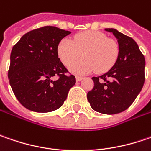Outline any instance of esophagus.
<instances>
[{"mask_svg":"<svg viewBox=\"0 0 151 151\" xmlns=\"http://www.w3.org/2000/svg\"><path fill=\"white\" fill-rule=\"evenodd\" d=\"M76 81H82L83 80V77H81V76H76Z\"/></svg>","mask_w":151,"mask_h":151,"instance_id":"obj_1","label":"esophagus"}]
</instances>
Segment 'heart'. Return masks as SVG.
Wrapping results in <instances>:
<instances>
[{"instance_id": "obj_1", "label": "heart", "mask_w": 151, "mask_h": 151, "mask_svg": "<svg viewBox=\"0 0 151 151\" xmlns=\"http://www.w3.org/2000/svg\"><path fill=\"white\" fill-rule=\"evenodd\" d=\"M119 52V44L115 40L97 31L76 34L72 41L63 38L57 47L58 56L65 66L83 55L82 60L72 63L69 68V70L76 76H85L95 70L106 72L114 65Z\"/></svg>"}]
</instances>
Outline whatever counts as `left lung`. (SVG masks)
Segmentation results:
<instances>
[{"instance_id": "1", "label": "left lung", "mask_w": 151, "mask_h": 151, "mask_svg": "<svg viewBox=\"0 0 151 151\" xmlns=\"http://www.w3.org/2000/svg\"><path fill=\"white\" fill-rule=\"evenodd\" d=\"M105 31L117 38L119 56L107 73L92 77L94 87L87 93V100L96 112L116 114L129 107L142 90L145 60L133 38L115 28H105Z\"/></svg>"}]
</instances>
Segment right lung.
Returning a JSON list of instances; mask_svg holds the SVG:
<instances>
[{
    "instance_id": "add662e5",
    "label": "right lung",
    "mask_w": 151,
    "mask_h": 151,
    "mask_svg": "<svg viewBox=\"0 0 151 151\" xmlns=\"http://www.w3.org/2000/svg\"><path fill=\"white\" fill-rule=\"evenodd\" d=\"M70 33L56 27H43L27 32L13 46L8 79L16 97L27 109L55 111L76 84L74 76L65 75L66 68L57 54L59 43ZM56 75L59 79L54 80Z\"/></svg>"
}]
</instances>
